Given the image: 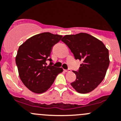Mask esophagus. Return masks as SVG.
<instances>
[{"label": "esophagus", "mask_w": 121, "mask_h": 121, "mask_svg": "<svg viewBox=\"0 0 121 121\" xmlns=\"http://www.w3.org/2000/svg\"><path fill=\"white\" fill-rule=\"evenodd\" d=\"M64 71H65V72H71V69H65V70H64Z\"/></svg>", "instance_id": "obj_1"}]
</instances>
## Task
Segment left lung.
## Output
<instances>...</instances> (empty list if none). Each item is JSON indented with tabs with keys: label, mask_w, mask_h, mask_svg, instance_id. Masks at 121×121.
<instances>
[{
	"label": "left lung",
	"mask_w": 121,
	"mask_h": 121,
	"mask_svg": "<svg viewBox=\"0 0 121 121\" xmlns=\"http://www.w3.org/2000/svg\"><path fill=\"white\" fill-rule=\"evenodd\" d=\"M61 40L68 46L75 59L82 60L79 69L73 71L77 78L71 86L80 93L91 92L105 77L109 65V50L102 41L87 33L66 35Z\"/></svg>",
	"instance_id": "obj_1"
}]
</instances>
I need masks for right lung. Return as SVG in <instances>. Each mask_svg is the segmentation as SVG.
Listing matches in <instances>:
<instances>
[{"mask_svg":"<svg viewBox=\"0 0 121 121\" xmlns=\"http://www.w3.org/2000/svg\"><path fill=\"white\" fill-rule=\"evenodd\" d=\"M62 35L47 32L37 34L19 46L15 61L22 82L30 90L43 93L53 83L62 68L53 66L50 58L52 49L61 40ZM47 60L50 61L46 66Z\"/></svg>","mask_w":121,"mask_h":121,"instance_id":"right-lung-1","label":"right lung"}]
</instances>
